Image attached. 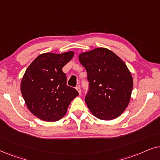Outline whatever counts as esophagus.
Listing matches in <instances>:
<instances>
[{"label": "esophagus", "instance_id": "esophagus-1", "mask_svg": "<svg viewBox=\"0 0 160 160\" xmlns=\"http://www.w3.org/2000/svg\"><path fill=\"white\" fill-rule=\"evenodd\" d=\"M76 90L78 91V94H79V95H81V92H82V91H81L80 87H76Z\"/></svg>", "mask_w": 160, "mask_h": 160}]
</instances>
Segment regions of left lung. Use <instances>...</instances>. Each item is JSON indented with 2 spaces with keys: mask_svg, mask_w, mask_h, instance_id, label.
Segmentation results:
<instances>
[{
  "mask_svg": "<svg viewBox=\"0 0 160 160\" xmlns=\"http://www.w3.org/2000/svg\"><path fill=\"white\" fill-rule=\"evenodd\" d=\"M87 73L89 91L85 102L91 113L102 120H112L124 112L130 100L133 80L121 58L106 48L79 54Z\"/></svg>",
  "mask_w": 160,
  "mask_h": 160,
  "instance_id": "8db88e82",
  "label": "left lung"
}]
</instances>
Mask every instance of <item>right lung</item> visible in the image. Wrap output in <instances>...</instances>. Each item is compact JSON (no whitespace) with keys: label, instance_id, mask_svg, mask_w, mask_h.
Segmentation results:
<instances>
[{"label":"right lung","instance_id":"add662e5","mask_svg":"<svg viewBox=\"0 0 160 160\" xmlns=\"http://www.w3.org/2000/svg\"><path fill=\"white\" fill-rule=\"evenodd\" d=\"M73 52L41 54L32 61L22 78L20 89L32 114L47 122L64 117L78 92L66 84L62 68L73 58Z\"/></svg>","mask_w":160,"mask_h":160}]
</instances>
